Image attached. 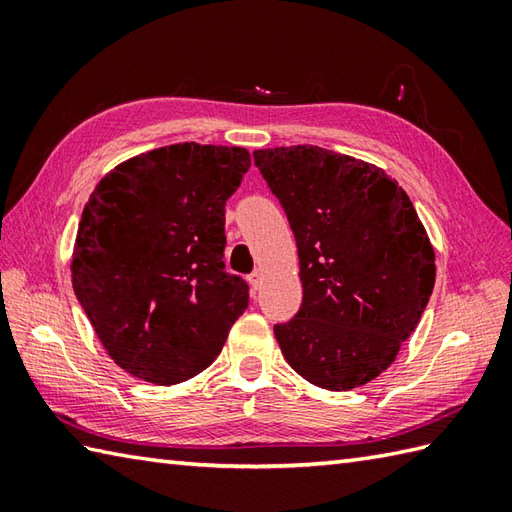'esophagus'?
Segmentation results:
<instances>
[{"instance_id":"esophagus-1","label":"esophagus","mask_w":512,"mask_h":512,"mask_svg":"<svg viewBox=\"0 0 512 512\" xmlns=\"http://www.w3.org/2000/svg\"><path fill=\"white\" fill-rule=\"evenodd\" d=\"M248 281H250V286L257 290L259 284H262V270H253V273L248 275Z\"/></svg>"}]
</instances>
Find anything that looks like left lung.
I'll list each match as a JSON object with an SVG mask.
<instances>
[{
  "label": "left lung",
  "instance_id": "8db88e82",
  "mask_svg": "<svg viewBox=\"0 0 512 512\" xmlns=\"http://www.w3.org/2000/svg\"><path fill=\"white\" fill-rule=\"evenodd\" d=\"M297 239L303 288L275 325L308 383L350 391L394 363L436 284V255L409 195L383 169L314 145L253 151Z\"/></svg>",
  "mask_w": 512,
  "mask_h": 512
}]
</instances>
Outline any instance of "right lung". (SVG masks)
Returning <instances> with one entry per match:
<instances>
[{"label":"right lung","mask_w":512,"mask_h":512,"mask_svg":"<svg viewBox=\"0 0 512 512\" xmlns=\"http://www.w3.org/2000/svg\"><path fill=\"white\" fill-rule=\"evenodd\" d=\"M242 147L178 143L112 169L85 204L72 288L118 367L176 385L209 367L248 308L224 266V206L242 184Z\"/></svg>","instance_id":"add662e5"}]
</instances>
